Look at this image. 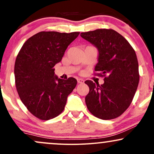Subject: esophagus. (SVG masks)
<instances>
[{
	"label": "esophagus",
	"instance_id": "obj_1",
	"mask_svg": "<svg viewBox=\"0 0 154 154\" xmlns=\"http://www.w3.org/2000/svg\"><path fill=\"white\" fill-rule=\"evenodd\" d=\"M84 79H81V78H78L77 79V82L79 83V84H82V83H84Z\"/></svg>",
	"mask_w": 154,
	"mask_h": 154
}]
</instances>
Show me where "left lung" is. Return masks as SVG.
I'll return each mask as SVG.
<instances>
[{
	"mask_svg": "<svg viewBox=\"0 0 154 154\" xmlns=\"http://www.w3.org/2000/svg\"><path fill=\"white\" fill-rule=\"evenodd\" d=\"M80 36L98 48L95 75L103 77V85L86 80L89 93L85 103L99 119H115L130 106L138 85L140 75L135 51L122 35L114 29H98Z\"/></svg>",
	"mask_w": 154,
	"mask_h": 154,
	"instance_id": "8db88e82",
	"label": "left lung"
}]
</instances>
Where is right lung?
Here are the masks:
<instances>
[{
  "mask_svg": "<svg viewBox=\"0 0 154 154\" xmlns=\"http://www.w3.org/2000/svg\"><path fill=\"white\" fill-rule=\"evenodd\" d=\"M79 34L40 32L28 39L17 55L16 88L24 105L38 119L48 120L59 116L77 85L73 77L58 78L54 67Z\"/></svg>",
  "mask_w": 154,
  "mask_h": 154,
  "instance_id": "1",
  "label": "right lung"
}]
</instances>
